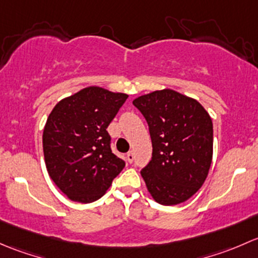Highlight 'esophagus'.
I'll return each instance as SVG.
<instances>
[{
	"label": "esophagus",
	"mask_w": 258,
	"mask_h": 258,
	"mask_svg": "<svg viewBox=\"0 0 258 258\" xmlns=\"http://www.w3.org/2000/svg\"><path fill=\"white\" fill-rule=\"evenodd\" d=\"M126 160H128V163H133V160H134V153L133 151H129L126 154Z\"/></svg>",
	"instance_id": "1"
}]
</instances>
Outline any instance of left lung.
Segmentation results:
<instances>
[{"label":"left lung","instance_id":"obj_1","mask_svg":"<svg viewBox=\"0 0 258 258\" xmlns=\"http://www.w3.org/2000/svg\"><path fill=\"white\" fill-rule=\"evenodd\" d=\"M133 104L149 125L153 155L142 169L149 192L177 205L203 186L212 160V121L195 99L171 89L142 95Z\"/></svg>","mask_w":258,"mask_h":258}]
</instances>
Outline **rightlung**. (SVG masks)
Returning <instances> with one entry per match:
<instances>
[{"label":"right lung","mask_w":258,"mask_h":258,"mask_svg":"<svg viewBox=\"0 0 258 258\" xmlns=\"http://www.w3.org/2000/svg\"><path fill=\"white\" fill-rule=\"evenodd\" d=\"M126 98L88 87L50 111L43 130L44 160L50 179L71 200H98L125 166L111 151L107 128Z\"/></svg>","instance_id":"obj_1"}]
</instances>
